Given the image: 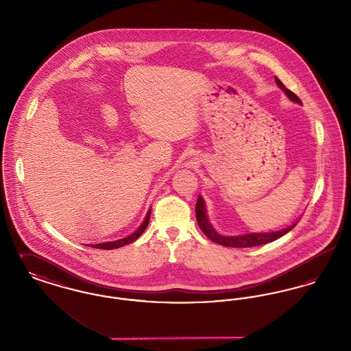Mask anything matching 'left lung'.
Instances as JSON below:
<instances>
[{
	"label": "left lung",
	"instance_id": "8db88e82",
	"mask_svg": "<svg viewBox=\"0 0 351 351\" xmlns=\"http://www.w3.org/2000/svg\"><path fill=\"white\" fill-rule=\"evenodd\" d=\"M275 82L278 84V86L287 95V97L289 100L301 104L300 99L293 92L287 89L285 85L276 76H275ZM196 218H197V223H199L202 233L205 234L210 241L216 242L218 245L226 246V247H254V246L266 245V243H269V242L283 237L284 234H287L289 230H292L296 226V223L299 222V219H298L293 223H291L289 226L280 229V230H276V232L222 235V234L218 233L217 230L213 228V225L210 223L208 215H206V205H205V201H204L201 195L199 196V199H197V202H196Z\"/></svg>",
	"mask_w": 351,
	"mask_h": 351
}]
</instances>
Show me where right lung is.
<instances>
[{
  "instance_id": "1",
  "label": "right lung",
  "mask_w": 351,
  "mask_h": 351,
  "mask_svg": "<svg viewBox=\"0 0 351 351\" xmlns=\"http://www.w3.org/2000/svg\"><path fill=\"white\" fill-rule=\"evenodd\" d=\"M151 216V208L146 215V217L143 219V222L141 223V226L134 232V233L128 235V237H123L121 239H116V241H110V242H102V243H95V245H88L90 247H95V249H104V250H113V249H118V247H122L125 245H129L134 242L135 239L139 238V235L143 233L149 225V221H150Z\"/></svg>"
}]
</instances>
